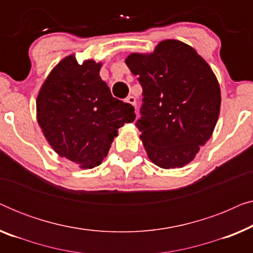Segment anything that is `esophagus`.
<instances>
[{"mask_svg":"<svg viewBox=\"0 0 253 253\" xmlns=\"http://www.w3.org/2000/svg\"><path fill=\"white\" fill-rule=\"evenodd\" d=\"M126 103H130V105H132L133 107L136 106V103H137L136 98H134V96H132V95L127 96V98L126 99Z\"/></svg>","mask_w":253,"mask_h":253,"instance_id":"34e87169","label":"esophagus"}]
</instances>
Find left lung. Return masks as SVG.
Here are the masks:
<instances>
[{
    "instance_id": "left-lung-1",
    "label": "left lung",
    "mask_w": 253,
    "mask_h": 253,
    "mask_svg": "<svg viewBox=\"0 0 253 253\" xmlns=\"http://www.w3.org/2000/svg\"><path fill=\"white\" fill-rule=\"evenodd\" d=\"M126 64L143 86L140 139L150 160L182 168L213 134L220 114L217 78L195 48L167 39L152 53H131Z\"/></svg>"
}]
</instances>
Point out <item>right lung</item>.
Wrapping results in <instances>:
<instances>
[{
	"instance_id": "add662e5",
	"label": "right lung",
	"mask_w": 253,
	"mask_h": 253,
	"mask_svg": "<svg viewBox=\"0 0 253 253\" xmlns=\"http://www.w3.org/2000/svg\"><path fill=\"white\" fill-rule=\"evenodd\" d=\"M102 62L75 54L58 62L37 96V120L51 148L82 169L101 165L119 129L136 119L134 108L114 98L100 77Z\"/></svg>"
}]
</instances>
